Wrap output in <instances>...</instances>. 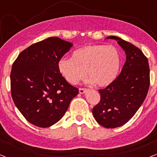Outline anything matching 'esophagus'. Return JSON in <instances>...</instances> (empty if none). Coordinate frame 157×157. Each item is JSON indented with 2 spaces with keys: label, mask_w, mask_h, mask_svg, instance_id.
<instances>
[{
  "label": "esophagus",
  "mask_w": 157,
  "mask_h": 157,
  "mask_svg": "<svg viewBox=\"0 0 157 157\" xmlns=\"http://www.w3.org/2000/svg\"><path fill=\"white\" fill-rule=\"evenodd\" d=\"M86 90L87 89H84V88H80V89H78V91H79V93H80V94H84Z\"/></svg>",
  "instance_id": "obj_1"
}]
</instances>
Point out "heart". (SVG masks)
<instances>
[{"mask_svg": "<svg viewBox=\"0 0 157 157\" xmlns=\"http://www.w3.org/2000/svg\"><path fill=\"white\" fill-rule=\"evenodd\" d=\"M121 66L119 51L112 46L94 44L74 51L71 59L62 58L58 70L66 81L76 84L87 76L98 86H104L117 78Z\"/></svg>", "mask_w": 157, "mask_h": 157, "instance_id": "obj_1", "label": "heart"}]
</instances>
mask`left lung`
<instances>
[{
    "label": "left lung",
    "instance_id": "1",
    "mask_svg": "<svg viewBox=\"0 0 157 157\" xmlns=\"http://www.w3.org/2000/svg\"><path fill=\"white\" fill-rule=\"evenodd\" d=\"M106 38L117 40L126 60L117 78L98 90L101 100L92 113L100 125L113 128L127 123L142 104L149 88L150 70L147 58L139 48L117 36Z\"/></svg>",
    "mask_w": 157,
    "mask_h": 157
}]
</instances>
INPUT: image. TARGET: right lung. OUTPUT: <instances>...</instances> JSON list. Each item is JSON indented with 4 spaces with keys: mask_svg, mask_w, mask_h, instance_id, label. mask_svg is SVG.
I'll list each match as a JSON object with an SVG mask.
<instances>
[{
    "mask_svg": "<svg viewBox=\"0 0 157 157\" xmlns=\"http://www.w3.org/2000/svg\"><path fill=\"white\" fill-rule=\"evenodd\" d=\"M72 46L58 37L46 38L23 50L13 63V100L33 125L46 128L56 123L78 93L58 70V62Z\"/></svg>",
    "mask_w": 157,
    "mask_h": 157,
    "instance_id": "obj_1",
    "label": "right lung"
}]
</instances>
